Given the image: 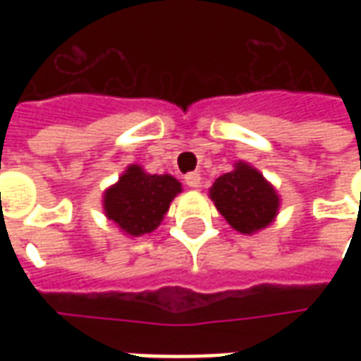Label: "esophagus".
Here are the masks:
<instances>
[{"label": "esophagus", "mask_w": 361, "mask_h": 361, "mask_svg": "<svg viewBox=\"0 0 361 361\" xmlns=\"http://www.w3.org/2000/svg\"><path fill=\"white\" fill-rule=\"evenodd\" d=\"M183 180H185V185H188V188L197 189L199 185H201V173L189 172V173H185V178H183Z\"/></svg>", "instance_id": "34e87169"}]
</instances>
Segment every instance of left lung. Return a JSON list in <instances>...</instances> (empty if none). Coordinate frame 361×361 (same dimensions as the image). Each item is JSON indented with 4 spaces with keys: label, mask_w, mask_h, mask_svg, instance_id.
Returning <instances> with one entry per match:
<instances>
[{
    "label": "left lung",
    "mask_w": 361,
    "mask_h": 361,
    "mask_svg": "<svg viewBox=\"0 0 361 361\" xmlns=\"http://www.w3.org/2000/svg\"><path fill=\"white\" fill-rule=\"evenodd\" d=\"M211 199L228 224L242 234L269 226L279 211L276 191L255 168L243 162L214 181Z\"/></svg>",
    "instance_id": "left-lung-1"
}]
</instances>
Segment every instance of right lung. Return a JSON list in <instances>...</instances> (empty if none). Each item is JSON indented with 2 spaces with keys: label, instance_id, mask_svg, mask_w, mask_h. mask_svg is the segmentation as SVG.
I'll use <instances>...</instances> for the list:
<instances>
[{
  "label": "right lung",
  "instance_id": "right-lung-1",
  "mask_svg": "<svg viewBox=\"0 0 361 361\" xmlns=\"http://www.w3.org/2000/svg\"><path fill=\"white\" fill-rule=\"evenodd\" d=\"M181 191L172 176H150L139 166H129L119 181L106 191L104 211L126 234L152 232L170 209V201Z\"/></svg>",
  "mask_w": 361,
  "mask_h": 361
}]
</instances>
